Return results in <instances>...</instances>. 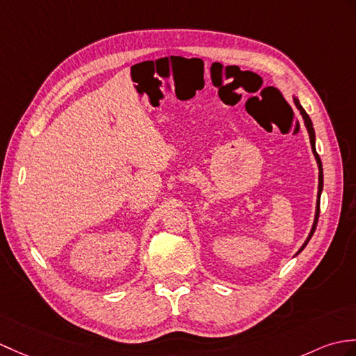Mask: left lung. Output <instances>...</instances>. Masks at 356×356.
Listing matches in <instances>:
<instances>
[{
  "instance_id": "8db88e82",
  "label": "left lung",
  "mask_w": 356,
  "mask_h": 356,
  "mask_svg": "<svg viewBox=\"0 0 356 356\" xmlns=\"http://www.w3.org/2000/svg\"><path fill=\"white\" fill-rule=\"evenodd\" d=\"M296 102V106H297V109L300 111V113H302V117H303V120H305V126H307V129H308V134H309V139H311V147H312V152H314V156H316V159H317V163H318V170H320V172H318V198H320V194H321V189H323V168H321V161H320V156L317 154V152H316V131H314V127H312V121H311V118L308 117V113L305 112V109L303 107L299 104V102L297 100H294ZM318 216H320V203L317 202V209H316V218H314V225H312V229H311V232H309V236L307 238V241H305V244L302 245V249L297 252V254H299L305 247H307V244H308V241L311 239V236L314 235V232H316V227H317V221H318Z\"/></svg>"
}]
</instances>
